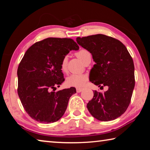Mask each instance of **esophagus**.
<instances>
[{
  "instance_id": "obj_1",
  "label": "esophagus",
  "mask_w": 150,
  "mask_h": 150,
  "mask_svg": "<svg viewBox=\"0 0 150 150\" xmlns=\"http://www.w3.org/2000/svg\"><path fill=\"white\" fill-rule=\"evenodd\" d=\"M83 90V88H77V93H80Z\"/></svg>"
}]
</instances>
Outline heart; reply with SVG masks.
<instances>
[{
    "mask_svg": "<svg viewBox=\"0 0 150 150\" xmlns=\"http://www.w3.org/2000/svg\"><path fill=\"white\" fill-rule=\"evenodd\" d=\"M77 56L83 62L88 56H90L91 54L88 50L85 49H81L77 52ZM67 55H65L63 57L61 62V69L63 72H66L67 70ZM88 79L87 76L85 74H79L74 73L70 75L66 79V83L69 86L75 87H81L85 85Z\"/></svg>",
    "mask_w": 150,
    "mask_h": 150,
    "instance_id": "1",
    "label": "heart"
}]
</instances>
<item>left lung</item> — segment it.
I'll return each instance as SVG.
<instances>
[{"label": "left lung", "mask_w": 150, "mask_h": 150, "mask_svg": "<svg viewBox=\"0 0 150 150\" xmlns=\"http://www.w3.org/2000/svg\"><path fill=\"white\" fill-rule=\"evenodd\" d=\"M77 42L93 55L95 64L90 73V81L103 88L95 91L87 108L94 118L110 121L125 112L135 86L132 57L122 43L104 34L77 38Z\"/></svg>", "instance_id": "left-lung-1"}]
</instances>
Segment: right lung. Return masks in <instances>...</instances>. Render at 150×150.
Instances as JSON below:
<instances>
[{
    "instance_id": "1",
    "label": "right lung",
    "mask_w": 150,
    "mask_h": 150,
    "mask_svg": "<svg viewBox=\"0 0 150 150\" xmlns=\"http://www.w3.org/2000/svg\"><path fill=\"white\" fill-rule=\"evenodd\" d=\"M79 47L71 38H48L35 42L25 53L17 70L18 95L30 117L53 123L62 117L75 87L56 90L64 81L63 57Z\"/></svg>"
}]
</instances>
